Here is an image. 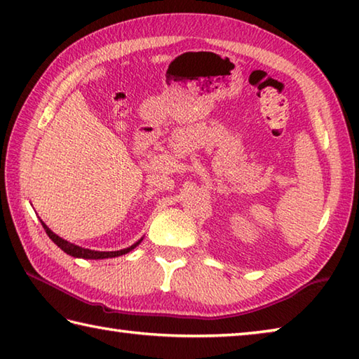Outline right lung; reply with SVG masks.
I'll use <instances>...</instances> for the list:
<instances>
[{
  "mask_svg": "<svg viewBox=\"0 0 359 359\" xmlns=\"http://www.w3.org/2000/svg\"><path fill=\"white\" fill-rule=\"evenodd\" d=\"M42 222V221H41ZM42 227L46 230V233L48 235L50 240H52L56 246H58L61 250H65L67 255H72V257H77V259H86V260H100V259H111V257H119V255H124L130 252L132 249L137 248L138 244L142 243V240H138L135 244H132L130 248H126L121 250H115V252H99V250H91V249H85V248H80V246H75V244L69 243L66 240H62L58 235H55L52 230H50L46 224L42 222Z\"/></svg>",
  "mask_w": 359,
  "mask_h": 359,
  "instance_id": "1",
  "label": "right lung"
}]
</instances>
